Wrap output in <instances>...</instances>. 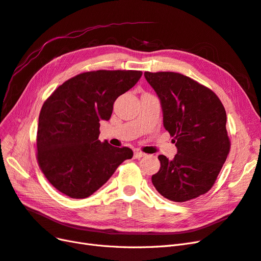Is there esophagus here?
<instances>
[{
    "label": "esophagus",
    "instance_id": "obj_1",
    "mask_svg": "<svg viewBox=\"0 0 261 261\" xmlns=\"http://www.w3.org/2000/svg\"><path fill=\"white\" fill-rule=\"evenodd\" d=\"M146 154L143 153V152H141V151H139V150H137V151H135V153H134V158L135 159H140V158H142V156H145Z\"/></svg>",
    "mask_w": 261,
    "mask_h": 261
}]
</instances>
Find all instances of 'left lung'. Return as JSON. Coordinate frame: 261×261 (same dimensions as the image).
I'll list each match as a JSON object with an SVG mask.
<instances>
[{"mask_svg":"<svg viewBox=\"0 0 261 261\" xmlns=\"http://www.w3.org/2000/svg\"><path fill=\"white\" fill-rule=\"evenodd\" d=\"M163 110L177 154L159 155L152 184L167 200L182 203L208 192L230 152L227 114L212 89L177 72H145Z\"/></svg>","mask_w":261,"mask_h":261,"instance_id":"obj_1","label":"left lung"}]
</instances>
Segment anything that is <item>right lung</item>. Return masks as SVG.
<instances>
[{
	"mask_svg": "<svg viewBox=\"0 0 261 261\" xmlns=\"http://www.w3.org/2000/svg\"><path fill=\"white\" fill-rule=\"evenodd\" d=\"M141 74L136 70L87 71L66 81L45 100L39 116L37 160L58 191L85 199L133 158L132 149L98 140L99 122L111 118L116 98Z\"/></svg>",
	"mask_w": 261,
	"mask_h": 261,
	"instance_id": "1",
	"label": "right lung"
}]
</instances>
